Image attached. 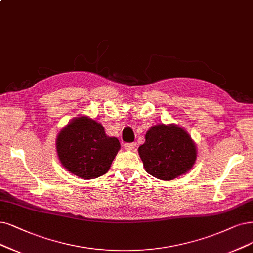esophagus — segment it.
I'll return each instance as SVG.
<instances>
[{
    "label": "esophagus",
    "mask_w": 253,
    "mask_h": 253,
    "mask_svg": "<svg viewBox=\"0 0 253 253\" xmlns=\"http://www.w3.org/2000/svg\"><path fill=\"white\" fill-rule=\"evenodd\" d=\"M124 148L126 149V150H133V149L135 148V143H125Z\"/></svg>",
    "instance_id": "34e87169"
}]
</instances>
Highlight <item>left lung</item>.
<instances>
[{"label": "left lung", "mask_w": 253, "mask_h": 253, "mask_svg": "<svg viewBox=\"0 0 253 253\" xmlns=\"http://www.w3.org/2000/svg\"><path fill=\"white\" fill-rule=\"evenodd\" d=\"M138 154L147 173L162 180L189 172L197 158V149L190 134L178 125L158 124L146 133Z\"/></svg>", "instance_id": "obj_1"}]
</instances>
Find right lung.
I'll list each match as a JSON object with an SVG mask.
<instances>
[{
  "instance_id": "add662e5",
  "label": "right lung",
  "mask_w": 253,
  "mask_h": 253,
  "mask_svg": "<svg viewBox=\"0 0 253 253\" xmlns=\"http://www.w3.org/2000/svg\"><path fill=\"white\" fill-rule=\"evenodd\" d=\"M117 137L86 116L73 119L58 133L56 150L61 165L82 179H93L108 172L120 150Z\"/></svg>"
}]
</instances>
